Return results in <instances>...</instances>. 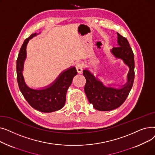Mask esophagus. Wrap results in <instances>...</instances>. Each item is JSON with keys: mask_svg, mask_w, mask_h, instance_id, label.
<instances>
[{"mask_svg": "<svg viewBox=\"0 0 155 155\" xmlns=\"http://www.w3.org/2000/svg\"><path fill=\"white\" fill-rule=\"evenodd\" d=\"M76 69H77V71L78 73H81L82 72V70H83V66L82 64L81 63H77V65H76Z\"/></svg>", "mask_w": 155, "mask_h": 155, "instance_id": "obj_1", "label": "esophagus"}]
</instances>
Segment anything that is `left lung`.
<instances>
[{
	"label": "left lung",
	"instance_id": "left-lung-1",
	"mask_svg": "<svg viewBox=\"0 0 155 155\" xmlns=\"http://www.w3.org/2000/svg\"><path fill=\"white\" fill-rule=\"evenodd\" d=\"M117 47L110 50L111 53L116 58L123 61L129 67L127 82L119 88L105 86L87 69L83 71L86 79L84 91L87 99L94 107L101 111H109L117 109L123 104L131 91L134 80V57L127 39L118 32Z\"/></svg>",
	"mask_w": 155,
	"mask_h": 155
}]
</instances>
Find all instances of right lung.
Listing matches in <instances>:
<instances>
[{
    "instance_id": "obj_1",
    "label": "right lung",
    "mask_w": 155,
    "mask_h": 155,
    "mask_svg": "<svg viewBox=\"0 0 155 155\" xmlns=\"http://www.w3.org/2000/svg\"><path fill=\"white\" fill-rule=\"evenodd\" d=\"M38 33L32 34L24 41L17 60V80L19 87L25 99L31 106L42 112H52L63 107L66 95L72 80L77 74L75 67L63 71L54 82L41 89L29 87L22 75L24 63L26 58V46L29 41Z\"/></svg>"
}]
</instances>
